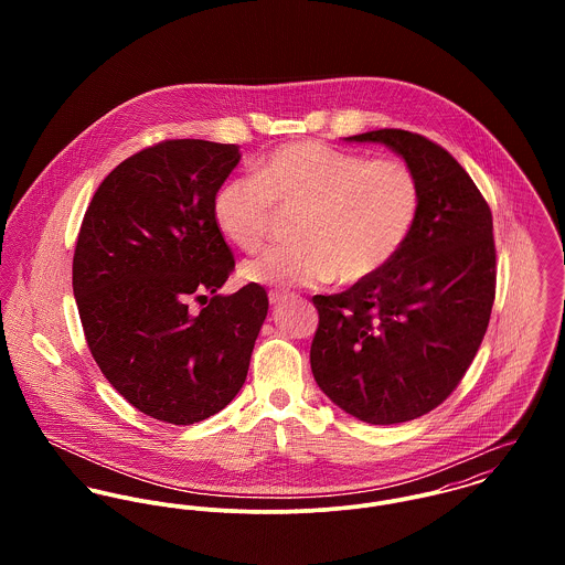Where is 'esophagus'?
Here are the masks:
<instances>
[{
    "label": "esophagus",
    "instance_id": "esophagus-1",
    "mask_svg": "<svg viewBox=\"0 0 565 565\" xmlns=\"http://www.w3.org/2000/svg\"><path fill=\"white\" fill-rule=\"evenodd\" d=\"M287 298H289V294H285V291H269V305H280Z\"/></svg>",
    "mask_w": 565,
    "mask_h": 565
}]
</instances>
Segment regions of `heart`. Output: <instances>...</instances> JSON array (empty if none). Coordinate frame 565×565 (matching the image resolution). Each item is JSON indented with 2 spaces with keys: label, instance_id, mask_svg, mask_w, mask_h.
I'll list each match as a JSON object with an SVG mask.
<instances>
[{
  "label": "heart",
  "instance_id": "1",
  "mask_svg": "<svg viewBox=\"0 0 565 565\" xmlns=\"http://www.w3.org/2000/svg\"><path fill=\"white\" fill-rule=\"evenodd\" d=\"M422 206L415 171L318 141L285 143L252 162V178H233L213 195L220 233L243 252L267 242L276 211L296 213L289 245L242 267L263 287L361 282L390 265L408 242Z\"/></svg>",
  "mask_w": 565,
  "mask_h": 565
}]
</instances>
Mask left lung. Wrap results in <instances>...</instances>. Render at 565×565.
Listing matches in <instances>:
<instances>
[{
  "mask_svg": "<svg viewBox=\"0 0 565 565\" xmlns=\"http://www.w3.org/2000/svg\"><path fill=\"white\" fill-rule=\"evenodd\" d=\"M383 143L415 171L417 224L379 274L316 296L311 370L323 394L367 424H401L444 403L483 341L495 296L491 211L444 148L406 130L348 137Z\"/></svg>",
  "mask_w": 565,
  "mask_h": 565,
  "instance_id": "8db88e82",
  "label": "left lung"
}]
</instances>
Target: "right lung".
<instances>
[{
	"mask_svg": "<svg viewBox=\"0 0 565 565\" xmlns=\"http://www.w3.org/2000/svg\"><path fill=\"white\" fill-rule=\"evenodd\" d=\"M239 159L231 143L162 141L117 164L82 220L74 296L88 350L128 403L167 424L202 422L239 394L269 309L254 282L217 294L235 258L213 195Z\"/></svg>",
	"mask_w": 565,
	"mask_h": 565,
	"instance_id": "obj_1",
	"label": "right lung"
}]
</instances>
